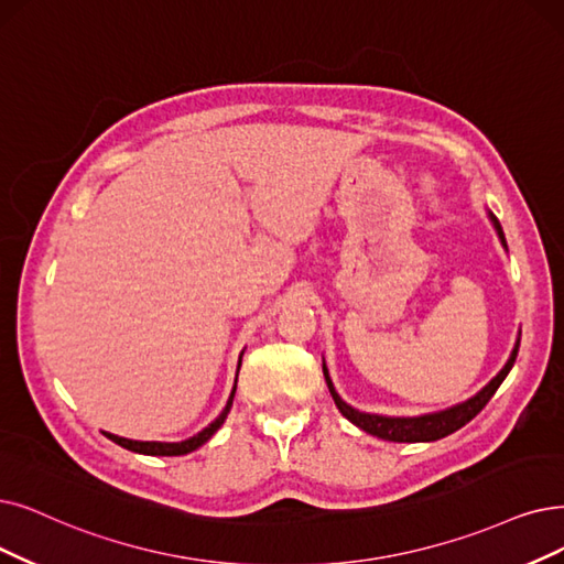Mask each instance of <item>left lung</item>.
I'll list each match as a JSON object with an SVG mask.
<instances>
[{"label":"left lung","mask_w":564,"mask_h":564,"mask_svg":"<svg viewBox=\"0 0 564 564\" xmlns=\"http://www.w3.org/2000/svg\"><path fill=\"white\" fill-rule=\"evenodd\" d=\"M492 224L495 229H498V236L502 240V245L507 247L505 242V234H502V227L500 221L492 217ZM518 347H521V340L516 343L507 366L500 370V375L490 379V384L484 387L475 398H469L460 404H456V408L452 410H444V412H435V414H425V416H408V419H395V416H377V414H366V412H358L354 408H349V404L337 395L333 381L328 377V370L324 366V377H326V384H328V391L337 404V410L343 412L345 419H349L354 425H358L360 431H366L379 440H389V442H435V440H442L446 435L456 433L458 427H463L465 423H469L471 419H475L486 404L488 400L495 395V391L500 389V384L505 381V377L509 375L513 360L518 356Z\"/></svg>","instance_id":"obj_1"}]
</instances>
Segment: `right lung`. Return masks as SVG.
I'll list each match as a JSON object with an SVG mask.
<instances>
[{"mask_svg":"<svg viewBox=\"0 0 564 564\" xmlns=\"http://www.w3.org/2000/svg\"><path fill=\"white\" fill-rule=\"evenodd\" d=\"M234 395H236V387L231 391V398L227 402V408H224V412L208 425L200 431L198 435L185 440V442H139V440H127V437H118V435H110L106 433L108 440H112L116 444L129 448V452H137V454H145V456H185L189 452H194V448H198L200 444H206L215 433L217 427L224 423V419H227L231 404H234Z\"/></svg>","mask_w":564,"mask_h":564,"instance_id":"obj_1","label":"right lung"}]
</instances>
